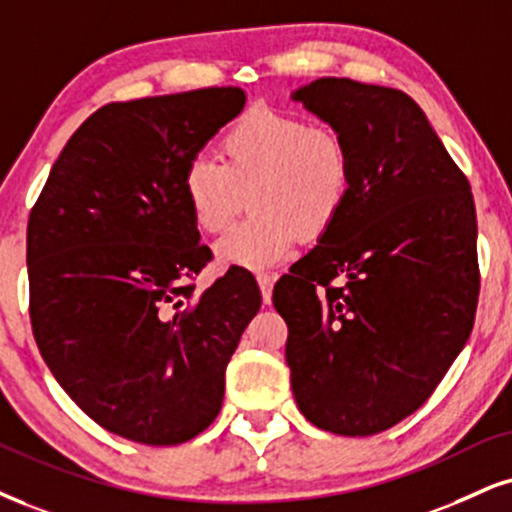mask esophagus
I'll use <instances>...</instances> for the list:
<instances>
[{
	"label": "esophagus",
	"instance_id": "1",
	"mask_svg": "<svg viewBox=\"0 0 512 512\" xmlns=\"http://www.w3.org/2000/svg\"><path fill=\"white\" fill-rule=\"evenodd\" d=\"M256 280H258V287H261L263 304H270V299H273V285H275L277 275L275 273H258Z\"/></svg>",
	"mask_w": 512,
	"mask_h": 512
}]
</instances>
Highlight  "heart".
I'll use <instances>...</instances> for the list:
<instances>
[{"mask_svg":"<svg viewBox=\"0 0 512 512\" xmlns=\"http://www.w3.org/2000/svg\"><path fill=\"white\" fill-rule=\"evenodd\" d=\"M353 156L337 130L296 113L254 106L220 137V163L197 156L182 173V197L194 225L220 235L246 204L244 223L216 246L227 266L266 270L308 237L325 235L344 213Z\"/></svg>","mask_w":512,"mask_h":512,"instance_id":"1","label":"heart"}]
</instances>
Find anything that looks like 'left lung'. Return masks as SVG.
Masks as SVG:
<instances>
[{"mask_svg": "<svg viewBox=\"0 0 512 512\" xmlns=\"http://www.w3.org/2000/svg\"><path fill=\"white\" fill-rule=\"evenodd\" d=\"M292 99L353 156L344 213L273 289L292 391L320 430L370 437L430 399L468 342L479 296L475 201L406 92L320 78Z\"/></svg>", "mask_w": 512, "mask_h": 512, "instance_id": "left-lung-1", "label": "left lung"}]
</instances>
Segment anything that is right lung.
I'll return each instance as SVG.
<instances>
[{
  "instance_id": "add662e5",
  "label": "right lung",
  "mask_w": 512,
  "mask_h": 512,
  "mask_svg": "<svg viewBox=\"0 0 512 512\" xmlns=\"http://www.w3.org/2000/svg\"><path fill=\"white\" fill-rule=\"evenodd\" d=\"M239 87L113 102L59 154L28 218L30 323L56 382L118 437L175 446L223 406L225 368L261 308L249 270L204 294L211 261L182 173L244 109Z\"/></svg>"
}]
</instances>
